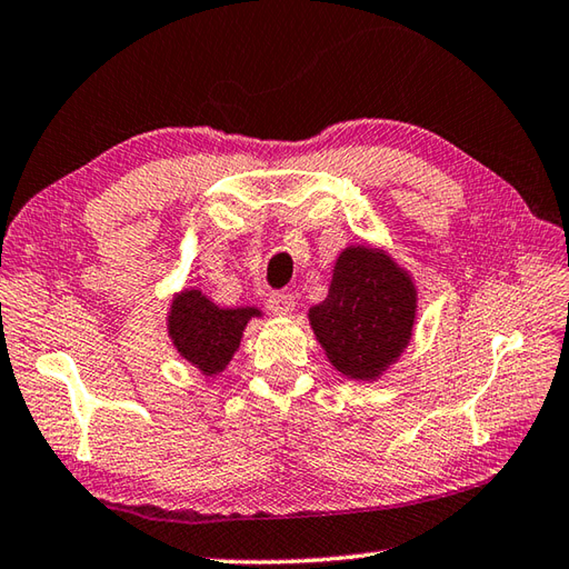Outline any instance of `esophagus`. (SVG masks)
<instances>
[{
    "label": "esophagus",
    "mask_w": 569,
    "mask_h": 569,
    "mask_svg": "<svg viewBox=\"0 0 569 569\" xmlns=\"http://www.w3.org/2000/svg\"><path fill=\"white\" fill-rule=\"evenodd\" d=\"M268 307L272 313H277V317H287V313L295 309V297L289 292H274L268 299Z\"/></svg>",
    "instance_id": "esophagus-1"
}]
</instances>
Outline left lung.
Here are the masks:
<instances>
[{"instance_id":"left-lung-1","label":"left lung","mask_w":569,"mask_h":569,"mask_svg":"<svg viewBox=\"0 0 569 569\" xmlns=\"http://www.w3.org/2000/svg\"><path fill=\"white\" fill-rule=\"evenodd\" d=\"M416 301L411 274L385 250L350 246L336 260L328 297L309 309V323L340 375L375 382L409 346Z\"/></svg>"}]
</instances>
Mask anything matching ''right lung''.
<instances>
[{"label": "right lung", "mask_w": 569, "mask_h": 569, "mask_svg": "<svg viewBox=\"0 0 569 569\" xmlns=\"http://www.w3.org/2000/svg\"><path fill=\"white\" fill-rule=\"evenodd\" d=\"M256 317H262L256 307L221 309L207 295H201V289H182L172 297L168 336L180 358L194 365L201 375L213 377L231 362L248 321Z\"/></svg>", "instance_id": "obj_1"}]
</instances>
